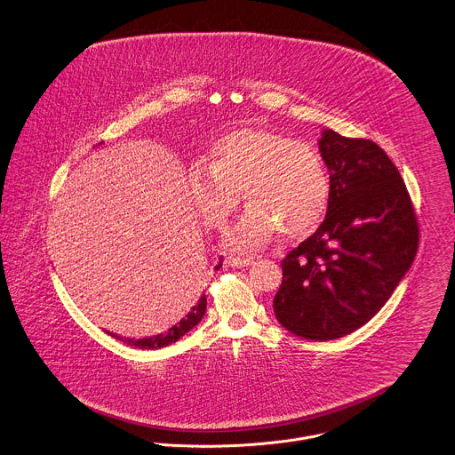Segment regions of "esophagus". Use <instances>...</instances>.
<instances>
[{
  "label": "esophagus",
  "instance_id": "esophagus-1",
  "mask_svg": "<svg viewBox=\"0 0 455 455\" xmlns=\"http://www.w3.org/2000/svg\"><path fill=\"white\" fill-rule=\"evenodd\" d=\"M225 263L232 267H245L254 263V258L252 256H247V258H232L230 256V258H227Z\"/></svg>",
  "mask_w": 455,
  "mask_h": 455
}]
</instances>
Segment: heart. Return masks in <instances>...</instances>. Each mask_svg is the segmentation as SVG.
I'll use <instances>...</instances> for the list:
<instances>
[{
	"instance_id": "obj_1",
	"label": "heart",
	"mask_w": 455,
	"mask_h": 455,
	"mask_svg": "<svg viewBox=\"0 0 455 455\" xmlns=\"http://www.w3.org/2000/svg\"><path fill=\"white\" fill-rule=\"evenodd\" d=\"M192 203L210 228H223L241 201L247 212L225 235L234 251L256 249L276 230L289 237L315 230L330 201V179L318 149L304 140L261 129L221 135L212 161L188 172Z\"/></svg>"
}]
</instances>
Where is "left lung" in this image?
Returning a JSON list of instances; mask_svg holds the SVG:
<instances>
[{"mask_svg": "<svg viewBox=\"0 0 455 455\" xmlns=\"http://www.w3.org/2000/svg\"><path fill=\"white\" fill-rule=\"evenodd\" d=\"M330 201L320 228L282 261L278 323L307 340L366 324L394 294L418 251V223L401 173L368 139L321 132Z\"/></svg>", "mask_w": 455, "mask_h": 455, "instance_id": "1", "label": "left lung"}]
</instances>
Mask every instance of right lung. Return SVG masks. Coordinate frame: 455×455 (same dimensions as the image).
<instances>
[{
  "instance_id": "obj_1",
  "label": "right lung",
  "mask_w": 455,
  "mask_h": 455,
  "mask_svg": "<svg viewBox=\"0 0 455 455\" xmlns=\"http://www.w3.org/2000/svg\"><path fill=\"white\" fill-rule=\"evenodd\" d=\"M221 263H223V259H220V263L214 267V269H220ZM204 313H206V295L203 294L199 297L197 304L190 307V311H188V315H186L182 320L177 321L175 324H172L164 333H158V335H155V337H146V339H137V340H135V339H124V337H120V335H116V333H109V331H108V333H109L111 337H115L116 340H120V342H124V344H127V346H132V347H166V346H170V344L180 340L196 324H199L201 320H203V316H204Z\"/></svg>"
}]
</instances>
